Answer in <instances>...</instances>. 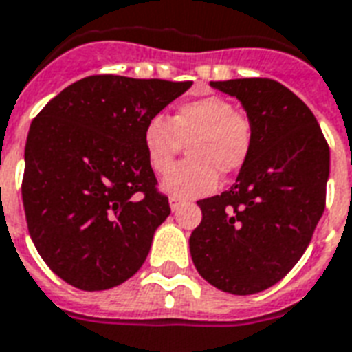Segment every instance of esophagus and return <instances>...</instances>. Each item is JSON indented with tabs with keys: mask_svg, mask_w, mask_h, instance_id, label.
I'll list each match as a JSON object with an SVG mask.
<instances>
[{
	"mask_svg": "<svg viewBox=\"0 0 352 352\" xmlns=\"http://www.w3.org/2000/svg\"><path fill=\"white\" fill-rule=\"evenodd\" d=\"M181 205H183V199H181V197L169 196V207H171V210H177Z\"/></svg>",
	"mask_w": 352,
	"mask_h": 352,
	"instance_id": "obj_1",
	"label": "esophagus"
}]
</instances>
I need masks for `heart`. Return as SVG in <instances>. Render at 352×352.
<instances>
[{"label":"heart","mask_w":352,"mask_h":352,"mask_svg":"<svg viewBox=\"0 0 352 352\" xmlns=\"http://www.w3.org/2000/svg\"><path fill=\"white\" fill-rule=\"evenodd\" d=\"M142 140L155 173H165L182 143H189L190 158L168 168L162 190L181 199H192L212 192L218 173L233 175L248 162L254 147V124L222 96H205L179 104L169 119L151 117Z\"/></svg>","instance_id":"1"}]
</instances>
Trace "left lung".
Wrapping results in <instances>:
<instances>
[{
    "label": "left lung",
    "instance_id": "left-lung-1",
    "mask_svg": "<svg viewBox=\"0 0 352 352\" xmlns=\"http://www.w3.org/2000/svg\"><path fill=\"white\" fill-rule=\"evenodd\" d=\"M210 85L241 100L254 147L231 188L197 201L203 218L190 254L210 285L254 295L280 282L308 248L327 201L330 149L311 110L280 82Z\"/></svg>",
    "mask_w": 352,
    "mask_h": 352
}]
</instances>
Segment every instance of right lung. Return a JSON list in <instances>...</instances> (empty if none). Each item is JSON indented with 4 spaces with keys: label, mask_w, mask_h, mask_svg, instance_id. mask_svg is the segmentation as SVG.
<instances>
[{
    "label": "right lung",
    "mask_w": 352,
    "mask_h": 352,
    "mask_svg": "<svg viewBox=\"0 0 352 352\" xmlns=\"http://www.w3.org/2000/svg\"><path fill=\"white\" fill-rule=\"evenodd\" d=\"M190 85L87 76L33 119L23 153V210L31 241L61 280L104 291L140 270L171 212L147 162L143 129Z\"/></svg>",
    "instance_id": "1"
}]
</instances>
